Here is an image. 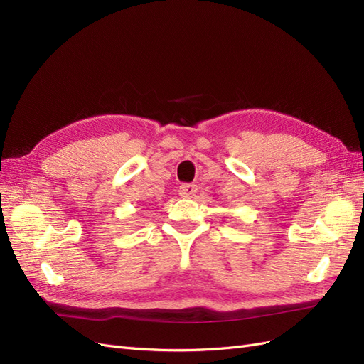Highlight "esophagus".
I'll list each match as a JSON object with an SVG mask.
<instances>
[{
	"instance_id": "esophagus-1",
	"label": "esophagus",
	"mask_w": 364,
	"mask_h": 364,
	"mask_svg": "<svg viewBox=\"0 0 364 364\" xmlns=\"http://www.w3.org/2000/svg\"><path fill=\"white\" fill-rule=\"evenodd\" d=\"M197 191V186L193 185V183H182L179 186V194L182 197H186V199H190V197H193Z\"/></svg>"
}]
</instances>
